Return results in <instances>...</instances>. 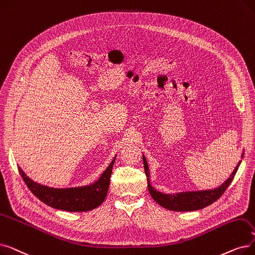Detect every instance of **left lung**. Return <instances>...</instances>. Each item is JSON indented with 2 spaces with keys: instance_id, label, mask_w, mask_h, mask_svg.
Returning a JSON list of instances; mask_svg holds the SVG:
<instances>
[{
  "instance_id": "8db88e82",
  "label": "left lung",
  "mask_w": 255,
  "mask_h": 255,
  "mask_svg": "<svg viewBox=\"0 0 255 255\" xmlns=\"http://www.w3.org/2000/svg\"><path fill=\"white\" fill-rule=\"evenodd\" d=\"M244 155V154H243ZM242 155V157H243ZM142 161H143V168H145V173L147 176L148 181V190L151 195V197L156 201L160 206L174 210V212H193V210H198L204 208L210 204H213L215 201L224 194L231 181L234 180L235 176L238 172V169L241 164V161H239L238 165L236 167L235 171L232 172L229 178L221 186L217 187L215 190L210 191H198V192H187V193H178V194H162L160 192H157L156 190L152 187L150 184V173L148 163L146 160V157L142 155Z\"/></svg>"
}]
</instances>
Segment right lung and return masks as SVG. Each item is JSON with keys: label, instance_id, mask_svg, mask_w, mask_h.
Listing matches in <instances>:
<instances>
[{"label": "right lung", "instance_id": "right-lung-1", "mask_svg": "<svg viewBox=\"0 0 255 255\" xmlns=\"http://www.w3.org/2000/svg\"><path fill=\"white\" fill-rule=\"evenodd\" d=\"M115 160L116 157L94 184L70 187V189H54V187L38 184L26 176L19 167L18 171L29 190L41 202L53 208L65 210V212H87L103 203L108 192Z\"/></svg>", "mask_w": 255, "mask_h": 255}]
</instances>
